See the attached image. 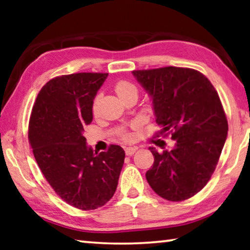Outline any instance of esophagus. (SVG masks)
Listing matches in <instances>:
<instances>
[{
	"label": "esophagus",
	"mask_w": 250,
	"mask_h": 250,
	"mask_svg": "<svg viewBox=\"0 0 250 250\" xmlns=\"http://www.w3.org/2000/svg\"><path fill=\"white\" fill-rule=\"evenodd\" d=\"M137 150L138 149L135 146H129V147H126V149H125V154L128 156H131V155H133L135 153V151H137Z\"/></svg>",
	"instance_id": "esophagus-1"
}]
</instances>
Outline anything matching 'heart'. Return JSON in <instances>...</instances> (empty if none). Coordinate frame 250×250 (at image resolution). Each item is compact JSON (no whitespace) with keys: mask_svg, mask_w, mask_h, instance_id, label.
I'll list each match as a JSON object with an SVG mask.
<instances>
[{"mask_svg":"<svg viewBox=\"0 0 250 250\" xmlns=\"http://www.w3.org/2000/svg\"><path fill=\"white\" fill-rule=\"evenodd\" d=\"M116 92L117 95L120 97V99L125 98V96H129V95H137L138 96V89L137 87L134 86L133 83H131L129 82H125V80H122V82H119L117 84H116ZM96 109H97V100L95 101L94 105H92V110H94V112H96ZM125 140H128V139L130 138L129 134L125 133L124 135Z\"/></svg>","mask_w":250,"mask_h":250,"instance_id":"heart-1","label":"heart"}]
</instances>
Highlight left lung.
<instances>
[{
  "label": "left lung",
  "instance_id": "obj_1",
  "mask_svg": "<svg viewBox=\"0 0 250 250\" xmlns=\"http://www.w3.org/2000/svg\"><path fill=\"white\" fill-rule=\"evenodd\" d=\"M149 94L160 134L172 133V150L158 152L147 183L167 201L188 200L209 181L225 145L228 124L217 91L200 71L181 67L132 71Z\"/></svg>",
  "mask_w": 250,
  "mask_h": 250
}]
</instances>
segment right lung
I'll return each mask as SVG.
<instances>
[{
	"instance_id": "obj_1",
	"label": "right lung",
	"mask_w": 250,
	"mask_h": 250,
	"mask_svg": "<svg viewBox=\"0 0 250 250\" xmlns=\"http://www.w3.org/2000/svg\"><path fill=\"white\" fill-rule=\"evenodd\" d=\"M108 74L59 76L42 88L32 110L28 140L45 179L67 204L90 210L113 196L125 153L119 146L97 153L83 128L92 121V104Z\"/></svg>"
}]
</instances>
